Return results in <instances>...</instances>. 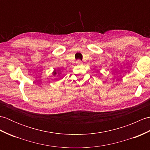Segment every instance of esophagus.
Here are the masks:
<instances>
[{
  "label": "esophagus",
  "mask_w": 150,
  "mask_h": 150,
  "mask_svg": "<svg viewBox=\"0 0 150 150\" xmlns=\"http://www.w3.org/2000/svg\"><path fill=\"white\" fill-rule=\"evenodd\" d=\"M76 63H77V64H82V62L81 61V60H77V62H76Z\"/></svg>",
  "instance_id": "obj_1"
}]
</instances>
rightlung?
<instances>
[{"label":"right lung","instance_id":"1","mask_svg":"<svg viewBox=\"0 0 150 150\" xmlns=\"http://www.w3.org/2000/svg\"><path fill=\"white\" fill-rule=\"evenodd\" d=\"M52 74L53 76H55L56 75H58L59 76H60V74H61V72H60V70L59 68H57V69L53 70V71L52 72Z\"/></svg>","mask_w":150,"mask_h":150}]
</instances>
